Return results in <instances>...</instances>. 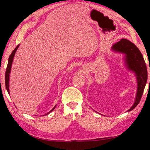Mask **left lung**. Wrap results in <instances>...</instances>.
Segmentation results:
<instances>
[{
  "mask_svg": "<svg viewBox=\"0 0 150 150\" xmlns=\"http://www.w3.org/2000/svg\"><path fill=\"white\" fill-rule=\"evenodd\" d=\"M114 52L124 55V62L127 69L134 73L137 81V91L135 101L127 112L132 110L140 101L148 79V71L140 51L133 43L126 39H121L111 47Z\"/></svg>",
  "mask_w": 150,
  "mask_h": 150,
  "instance_id": "left-lung-1",
  "label": "left lung"
}]
</instances>
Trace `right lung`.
<instances>
[{
  "mask_svg": "<svg viewBox=\"0 0 150 150\" xmlns=\"http://www.w3.org/2000/svg\"><path fill=\"white\" fill-rule=\"evenodd\" d=\"M19 45H18L16 47V48L13 50V52H12V54L10 55V57L8 58V65H7V67H6V73H5V85H6V90L8 91V94L10 95V91H9V79H10V73H11V67H12V62H13V59H14V55L16 54V51L18 50V48L19 47ZM56 107V105H55V106L54 108H53L52 110H51L49 112L47 113L46 115H47L48 114L50 113L51 112L53 111L54 110V108Z\"/></svg>",
  "mask_w": 150,
  "mask_h": 150,
  "instance_id": "right-lung-1",
  "label": "right lung"
}]
</instances>
